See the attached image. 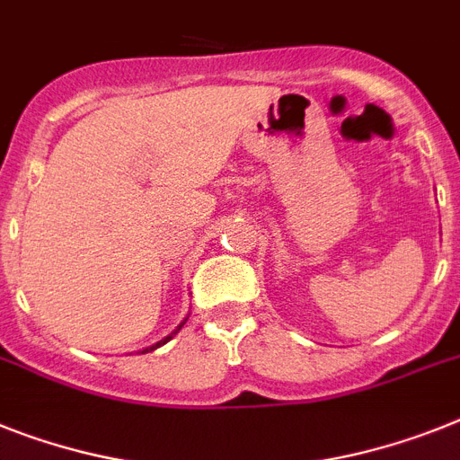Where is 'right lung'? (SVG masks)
<instances>
[{"mask_svg": "<svg viewBox=\"0 0 460 460\" xmlns=\"http://www.w3.org/2000/svg\"><path fill=\"white\" fill-rule=\"evenodd\" d=\"M184 323H187V318H184ZM184 323H182V325H184ZM182 325L177 327V330L172 332V334H177V332L182 330ZM172 334H168V337H165V339H161V341H156V343H154V346H149V349H145V350H142V353H149V350H154V349H158V346H164V343H168V341H171V339H172Z\"/></svg>", "mask_w": 460, "mask_h": 460, "instance_id": "1", "label": "right lung"}]
</instances>
